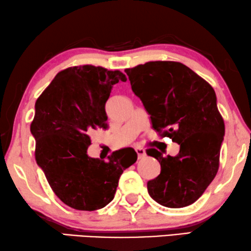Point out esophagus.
<instances>
[{
    "instance_id": "obj_1",
    "label": "esophagus",
    "mask_w": 251,
    "mask_h": 251,
    "mask_svg": "<svg viewBox=\"0 0 251 251\" xmlns=\"http://www.w3.org/2000/svg\"><path fill=\"white\" fill-rule=\"evenodd\" d=\"M135 152H137V154H138V159H142V158H145L146 157V150L143 149V148H140V147H138V148H135Z\"/></svg>"
}]
</instances>
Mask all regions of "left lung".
<instances>
[{"mask_svg":"<svg viewBox=\"0 0 251 251\" xmlns=\"http://www.w3.org/2000/svg\"><path fill=\"white\" fill-rule=\"evenodd\" d=\"M125 72L152 128L180 145L176 157H163L155 148L147 150L161 166L157 178L148 181V192L164 207H187L202 196L219 169L225 122L215 90L176 61H150Z\"/></svg>","mask_w":251,"mask_h":251,"instance_id":"obj_1","label":"left lung"}]
</instances>
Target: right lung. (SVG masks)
<instances>
[{"label":"right lung","mask_w":251,"mask_h":251,"mask_svg":"<svg viewBox=\"0 0 251 251\" xmlns=\"http://www.w3.org/2000/svg\"><path fill=\"white\" fill-rule=\"evenodd\" d=\"M126 75L91 64L60 71L35 102L31 132L35 160L53 192L76 210L105 207L116 194L123 170L137 161V152L125 148L108 160L90 158V132L106 129L105 102L111 89Z\"/></svg>","instance_id":"right-lung-1"}]
</instances>
